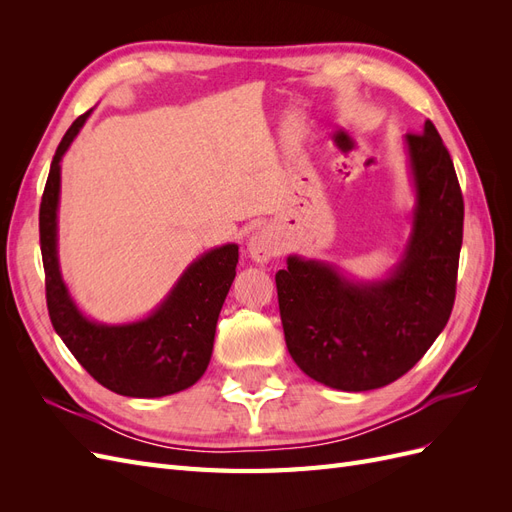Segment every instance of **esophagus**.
I'll return each instance as SVG.
<instances>
[{"instance_id":"34e87169","label":"esophagus","mask_w":512,"mask_h":512,"mask_svg":"<svg viewBox=\"0 0 512 512\" xmlns=\"http://www.w3.org/2000/svg\"><path fill=\"white\" fill-rule=\"evenodd\" d=\"M247 252L256 262H269L273 256L280 254V243L273 237V232L267 228H258L252 232L250 241H247Z\"/></svg>"}]
</instances>
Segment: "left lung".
Masks as SVG:
<instances>
[{"mask_svg":"<svg viewBox=\"0 0 512 512\" xmlns=\"http://www.w3.org/2000/svg\"><path fill=\"white\" fill-rule=\"evenodd\" d=\"M416 207L408 245L386 280L354 282L329 262L288 256L275 273L288 352L339 391H371L410 371L453 312L463 196L451 153L427 119L406 134Z\"/></svg>","mask_w":512,"mask_h":512,"instance_id":"1","label":"left lung"}]
</instances>
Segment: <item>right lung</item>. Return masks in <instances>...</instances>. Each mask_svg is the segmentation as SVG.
<instances>
[{
    "mask_svg": "<svg viewBox=\"0 0 512 512\" xmlns=\"http://www.w3.org/2000/svg\"><path fill=\"white\" fill-rule=\"evenodd\" d=\"M91 111L74 119L55 151L40 203V250L46 307L53 329L87 374L126 397H164L190 389L211 361L215 324L237 275L239 245L228 243L196 258L153 312L128 324H100L83 316L61 280L57 207L61 158Z\"/></svg>",
    "mask_w": 512,
    "mask_h": 512,
    "instance_id": "right-lung-1",
    "label": "right lung"
}]
</instances>
